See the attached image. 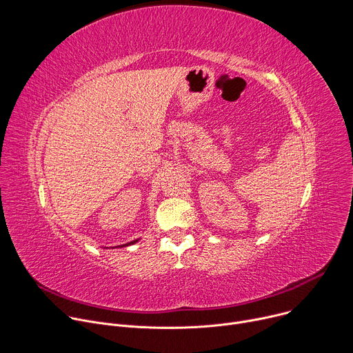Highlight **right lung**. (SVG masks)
I'll return each mask as SVG.
<instances>
[{"instance_id": "obj_1", "label": "right lung", "mask_w": 353, "mask_h": 353, "mask_svg": "<svg viewBox=\"0 0 353 353\" xmlns=\"http://www.w3.org/2000/svg\"><path fill=\"white\" fill-rule=\"evenodd\" d=\"M139 239H137V240H132V241H130V243H127V244H121V245H119V247H124V245H130V244H134V243H137Z\"/></svg>"}]
</instances>
